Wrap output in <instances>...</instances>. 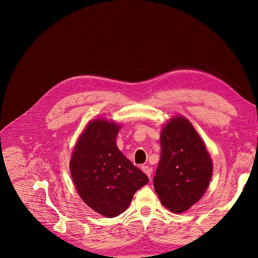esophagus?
<instances>
[{
	"label": "esophagus",
	"instance_id": "34e87169",
	"mask_svg": "<svg viewBox=\"0 0 258 258\" xmlns=\"http://www.w3.org/2000/svg\"><path fill=\"white\" fill-rule=\"evenodd\" d=\"M141 169H142V171H143L145 174H147L148 178H151L152 172H153V170H152L151 167H148V166H146V165H143V166H141Z\"/></svg>",
	"mask_w": 258,
	"mask_h": 258
}]
</instances>
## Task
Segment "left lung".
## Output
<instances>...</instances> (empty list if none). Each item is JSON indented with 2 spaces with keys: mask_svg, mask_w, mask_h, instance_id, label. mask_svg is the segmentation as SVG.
I'll return each mask as SVG.
<instances>
[{
  "mask_svg": "<svg viewBox=\"0 0 258 258\" xmlns=\"http://www.w3.org/2000/svg\"><path fill=\"white\" fill-rule=\"evenodd\" d=\"M160 143L155 190L167 209L181 213L205 194L212 177V161L199 134L183 116H175L163 126Z\"/></svg>",
  "mask_w": 258,
  "mask_h": 258,
  "instance_id": "8db88e82",
  "label": "left lung"
}]
</instances>
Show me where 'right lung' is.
I'll list each match as a JSON object with an SVG mask.
<instances>
[{"instance_id":"obj_1","label":"right lung","mask_w":258,"mask_h":258,"mask_svg":"<svg viewBox=\"0 0 258 258\" xmlns=\"http://www.w3.org/2000/svg\"><path fill=\"white\" fill-rule=\"evenodd\" d=\"M119 128L105 119L91 121L70 161L71 175L81 200L105 218L124 212L134 195L148 183L147 175L118 150Z\"/></svg>"}]
</instances>
